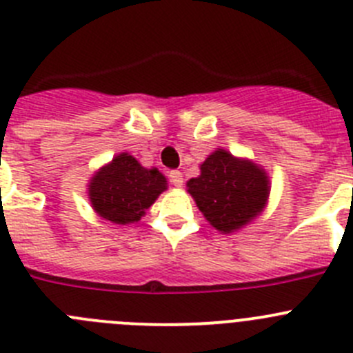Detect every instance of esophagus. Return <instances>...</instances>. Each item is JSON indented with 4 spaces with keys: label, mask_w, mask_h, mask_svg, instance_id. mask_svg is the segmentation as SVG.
Instances as JSON below:
<instances>
[{
    "label": "esophagus",
    "mask_w": 353,
    "mask_h": 353,
    "mask_svg": "<svg viewBox=\"0 0 353 353\" xmlns=\"http://www.w3.org/2000/svg\"><path fill=\"white\" fill-rule=\"evenodd\" d=\"M170 180L174 187H182L183 185V176L179 170L170 171Z\"/></svg>",
    "instance_id": "esophagus-1"
}]
</instances>
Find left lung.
<instances>
[{
	"label": "left lung",
	"mask_w": 353,
	"mask_h": 353,
	"mask_svg": "<svg viewBox=\"0 0 353 353\" xmlns=\"http://www.w3.org/2000/svg\"><path fill=\"white\" fill-rule=\"evenodd\" d=\"M199 170V176L187 182V192L218 232H237L263 213L270 196V179L263 166L216 149Z\"/></svg>",
	"instance_id": "left-lung-1"
}]
</instances>
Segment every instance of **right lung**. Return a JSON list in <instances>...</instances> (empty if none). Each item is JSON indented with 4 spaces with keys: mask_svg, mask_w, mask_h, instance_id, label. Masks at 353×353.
Instances as JSON below:
<instances>
[{
    "mask_svg": "<svg viewBox=\"0 0 353 353\" xmlns=\"http://www.w3.org/2000/svg\"><path fill=\"white\" fill-rule=\"evenodd\" d=\"M86 187L90 204L102 220L130 225L168 189V180L157 168H143L137 157L121 152L99 168Z\"/></svg>",
    "mask_w": 353,
    "mask_h": 353,
    "instance_id": "1",
    "label": "right lung"
}]
</instances>
